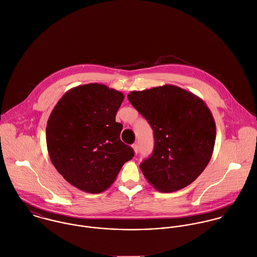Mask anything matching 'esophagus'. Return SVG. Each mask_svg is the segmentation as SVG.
Here are the masks:
<instances>
[{"mask_svg":"<svg viewBox=\"0 0 257 257\" xmlns=\"http://www.w3.org/2000/svg\"><path fill=\"white\" fill-rule=\"evenodd\" d=\"M132 148H133V150H134V153L137 155V153H138V145H137V144H133V145H132Z\"/></svg>","mask_w":257,"mask_h":257,"instance_id":"1","label":"esophagus"}]
</instances>
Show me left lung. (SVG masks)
Here are the masks:
<instances>
[{"instance_id": "8db88e82", "label": "left lung", "mask_w": 257, "mask_h": 257, "mask_svg": "<svg viewBox=\"0 0 257 257\" xmlns=\"http://www.w3.org/2000/svg\"><path fill=\"white\" fill-rule=\"evenodd\" d=\"M128 100L153 129V153L140 165L147 181L163 193L192 184L207 166L215 142V123L205 103L175 85L132 91Z\"/></svg>"}]
</instances>
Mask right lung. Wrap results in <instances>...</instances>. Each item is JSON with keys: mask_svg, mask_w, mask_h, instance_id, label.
I'll use <instances>...</instances> for the list:
<instances>
[{"mask_svg": "<svg viewBox=\"0 0 257 257\" xmlns=\"http://www.w3.org/2000/svg\"><path fill=\"white\" fill-rule=\"evenodd\" d=\"M123 100L120 91L89 83L68 90L50 115L47 146L52 165L83 192L107 190L134 157L133 149L120 140L123 125L115 121Z\"/></svg>", "mask_w": 257, "mask_h": 257, "instance_id": "obj_1", "label": "right lung"}]
</instances>
